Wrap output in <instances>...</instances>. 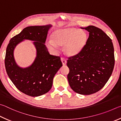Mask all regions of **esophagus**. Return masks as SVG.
Wrapping results in <instances>:
<instances>
[{
	"label": "esophagus",
	"instance_id": "34e87169",
	"mask_svg": "<svg viewBox=\"0 0 121 121\" xmlns=\"http://www.w3.org/2000/svg\"><path fill=\"white\" fill-rule=\"evenodd\" d=\"M61 61H62V64H63V65H66L67 61H66V59H65L64 58H61Z\"/></svg>",
	"mask_w": 121,
	"mask_h": 121
}]
</instances>
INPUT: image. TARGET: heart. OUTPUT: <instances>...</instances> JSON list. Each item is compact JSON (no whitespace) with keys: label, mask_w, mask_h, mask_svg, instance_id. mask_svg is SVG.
Wrapping results in <instances>:
<instances>
[{"label":"heart","mask_w":121,"mask_h":121,"mask_svg":"<svg viewBox=\"0 0 121 121\" xmlns=\"http://www.w3.org/2000/svg\"><path fill=\"white\" fill-rule=\"evenodd\" d=\"M52 39L47 43L50 50L57 51V46H64L65 54L69 56H74L83 50L87 43L88 35L83 30L67 27L55 30L52 33Z\"/></svg>","instance_id":"1"}]
</instances>
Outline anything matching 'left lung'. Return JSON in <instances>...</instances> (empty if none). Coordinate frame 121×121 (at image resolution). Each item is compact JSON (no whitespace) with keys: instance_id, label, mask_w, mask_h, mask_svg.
<instances>
[{"instance_id":"left-lung-1","label":"left lung","mask_w":121,"mask_h":121,"mask_svg":"<svg viewBox=\"0 0 121 121\" xmlns=\"http://www.w3.org/2000/svg\"><path fill=\"white\" fill-rule=\"evenodd\" d=\"M89 32L86 46L69 57L67 79L74 91L89 95L102 89L113 72L115 58L113 42L100 29L93 25L81 27Z\"/></svg>"}]
</instances>
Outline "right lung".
<instances>
[{
	"mask_svg": "<svg viewBox=\"0 0 121 121\" xmlns=\"http://www.w3.org/2000/svg\"><path fill=\"white\" fill-rule=\"evenodd\" d=\"M52 26L49 24L25 27L10 40L6 49V72L15 86L30 96L38 97L48 92L52 87L55 75L63 65L60 57L50 55L44 44ZM24 39L33 41L37 52L33 64L22 68L16 64L13 51L16 46Z\"/></svg>",
	"mask_w": 121,
	"mask_h": 121,
	"instance_id": "obj_1",
	"label": "right lung"
}]
</instances>
